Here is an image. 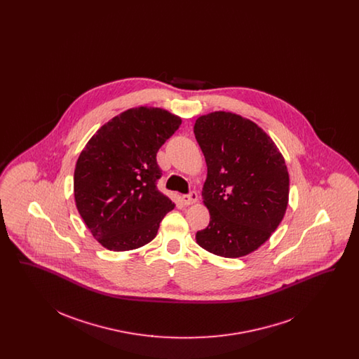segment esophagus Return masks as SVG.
<instances>
[{
  "label": "esophagus",
  "mask_w": 359,
  "mask_h": 359,
  "mask_svg": "<svg viewBox=\"0 0 359 359\" xmlns=\"http://www.w3.org/2000/svg\"><path fill=\"white\" fill-rule=\"evenodd\" d=\"M198 201V194L195 191H191L188 195L182 196V202L186 205H194Z\"/></svg>",
  "instance_id": "34e87169"
}]
</instances>
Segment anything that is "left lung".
I'll use <instances>...</instances> for the list:
<instances>
[{"label": "left lung", "mask_w": 359, "mask_h": 359, "mask_svg": "<svg viewBox=\"0 0 359 359\" xmlns=\"http://www.w3.org/2000/svg\"><path fill=\"white\" fill-rule=\"evenodd\" d=\"M194 133L207 164L202 196L210 211L196 242L217 256H246L269 239L285 215V160L257 123L230 111L199 117Z\"/></svg>", "instance_id": "8db88e82"}]
</instances>
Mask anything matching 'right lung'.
Here are the masks:
<instances>
[{
    "mask_svg": "<svg viewBox=\"0 0 359 359\" xmlns=\"http://www.w3.org/2000/svg\"><path fill=\"white\" fill-rule=\"evenodd\" d=\"M182 118L160 107L129 109L86 144L74 172L76 208L94 238L113 252L141 248L173 210L157 189L156 154Z\"/></svg>",
    "mask_w": 359,
    "mask_h": 359,
    "instance_id": "1",
    "label": "right lung"
}]
</instances>
